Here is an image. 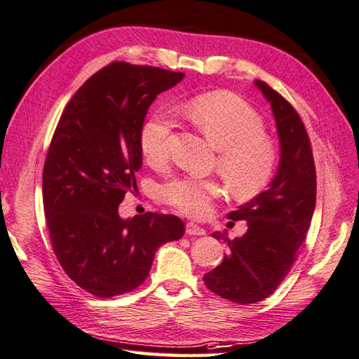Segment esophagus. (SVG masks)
I'll return each mask as SVG.
<instances>
[{
    "label": "esophagus",
    "instance_id": "esophagus-1",
    "mask_svg": "<svg viewBox=\"0 0 359 359\" xmlns=\"http://www.w3.org/2000/svg\"><path fill=\"white\" fill-rule=\"evenodd\" d=\"M186 233L189 236H204L205 234V230L203 229V226H199L198 224L195 222H187L186 225Z\"/></svg>",
    "mask_w": 359,
    "mask_h": 359
}]
</instances>
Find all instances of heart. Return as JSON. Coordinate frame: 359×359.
Instances as JSON below:
<instances>
[{
    "label": "heart",
    "instance_id": "obj_1",
    "mask_svg": "<svg viewBox=\"0 0 359 359\" xmlns=\"http://www.w3.org/2000/svg\"><path fill=\"white\" fill-rule=\"evenodd\" d=\"M186 112L219 151L217 170L236 198H251L265 189L276 170L277 149L265 135L264 118L245 100L230 93H210L196 97ZM172 130L169 111H156L143 123L140 147L151 164L168 160ZM161 195L182 213L204 216L210 203L221 196V186L216 180L178 177L165 182Z\"/></svg>",
    "mask_w": 359,
    "mask_h": 359
}]
</instances>
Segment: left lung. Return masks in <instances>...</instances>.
Masks as SVG:
<instances>
[{
  "label": "left lung",
  "mask_w": 359,
  "mask_h": 359,
  "mask_svg": "<svg viewBox=\"0 0 359 359\" xmlns=\"http://www.w3.org/2000/svg\"><path fill=\"white\" fill-rule=\"evenodd\" d=\"M274 114L280 161L269 187L229 213L231 221H247V233L230 241L221 265L204 274L210 291L239 304L262 302L290 273L306 239L317 196V175L308 133L292 104L262 81L255 82Z\"/></svg>",
  "instance_id": "obj_1"
}]
</instances>
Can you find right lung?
Returning a JSON list of instances; mask_svg holds the SVG:
<instances>
[{
	"instance_id": "1",
	"label": "right lung",
	"mask_w": 359,
	"mask_h": 359,
	"mask_svg": "<svg viewBox=\"0 0 359 359\" xmlns=\"http://www.w3.org/2000/svg\"><path fill=\"white\" fill-rule=\"evenodd\" d=\"M182 79L184 73L112 62L76 91L51 138L42 172L51 245L67 276L99 299L138 287L155 251L184 234L178 216L118 215L137 187L146 112Z\"/></svg>"
}]
</instances>
